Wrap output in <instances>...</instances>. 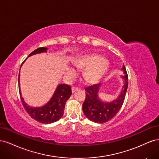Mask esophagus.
I'll use <instances>...</instances> for the list:
<instances>
[{
    "instance_id": "esophagus-1",
    "label": "esophagus",
    "mask_w": 159,
    "mask_h": 159,
    "mask_svg": "<svg viewBox=\"0 0 159 159\" xmlns=\"http://www.w3.org/2000/svg\"><path fill=\"white\" fill-rule=\"evenodd\" d=\"M78 88H74V87H73L71 88V91H72V93H74L75 91H78Z\"/></svg>"
}]
</instances>
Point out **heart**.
Wrapping results in <instances>:
<instances>
[{
    "mask_svg": "<svg viewBox=\"0 0 159 159\" xmlns=\"http://www.w3.org/2000/svg\"><path fill=\"white\" fill-rule=\"evenodd\" d=\"M75 68L79 70H84L83 79L87 84H93L103 78L109 69L108 61L100 56L95 54H89L81 56L74 62ZM68 74L74 76L76 71L74 68L70 67Z\"/></svg>",
    "mask_w": 159,
    "mask_h": 159,
    "instance_id": "heart-1",
    "label": "heart"
}]
</instances>
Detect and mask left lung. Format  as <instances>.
Returning a JSON list of instances; mask_svg holds the SVG:
<instances>
[{
    "mask_svg": "<svg viewBox=\"0 0 159 159\" xmlns=\"http://www.w3.org/2000/svg\"><path fill=\"white\" fill-rule=\"evenodd\" d=\"M123 75V85L118 97L111 102H104L99 98L100 84L86 88V98L82 105L85 115L90 121L103 123L113 118L121 108L128 88V75L125 67L121 69Z\"/></svg>",
    "mask_w": 159,
    "mask_h": 159,
    "instance_id": "obj_1",
    "label": "left lung"
}]
</instances>
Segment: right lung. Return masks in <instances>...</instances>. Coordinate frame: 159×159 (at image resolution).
I'll list each match as a JSON object with an SVG mask.
<instances>
[{"label":"right lung","instance_id":"right-lung-1","mask_svg":"<svg viewBox=\"0 0 159 159\" xmlns=\"http://www.w3.org/2000/svg\"><path fill=\"white\" fill-rule=\"evenodd\" d=\"M47 48H39L33 51L28 57L40 54V53L47 52ZM20 72H19V93H20L23 106L30 116L38 122L43 124H50L58 121L64 115L66 103L71 95V89L70 86L66 84H59L57 86L54 94L48 102L41 107H31L25 102L22 96L20 88Z\"/></svg>","mask_w":159,"mask_h":159}]
</instances>
